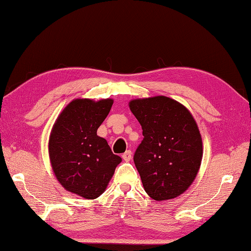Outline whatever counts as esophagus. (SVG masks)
<instances>
[{
  "label": "esophagus",
  "mask_w": 251,
  "mask_h": 251,
  "mask_svg": "<svg viewBox=\"0 0 251 251\" xmlns=\"http://www.w3.org/2000/svg\"><path fill=\"white\" fill-rule=\"evenodd\" d=\"M132 157V152L131 151H126L124 154H122V158H124L125 162H129Z\"/></svg>",
  "instance_id": "34e87169"
}]
</instances>
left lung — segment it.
<instances>
[{
    "mask_svg": "<svg viewBox=\"0 0 251 251\" xmlns=\"http://www.w3.org/2000/svg\"><path fill=\"white\" fill-rule=\"evenodd\" d=\"M129 107L143 130L133 159L144 190L156 201L175 199L191 186L201 166L202 138L195 118L166 96L132 99Z\"/></svg>",
    "mask_w": 251,
    "mask_h": 251,
    "instance_id": "8db88e82",
    "label": "left lung"
}]
</instances>
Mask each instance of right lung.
Wrapping results in <instances>:
<instances>
[{"instance_id":"right-lung-1","label":"right lung","mask_w":251,"mask_h":251,"mask_svg":"<svg viewBox=\"0 0 251 251\" xmlns=\"http://www.w3.org/2000/svg\"><path fill=\"white\" fill-rule=\"evenodd\" d=\"M112 103L111 98L73 99L56 118L49 136V158L56 180L87 200L102 195L122 160L97 135Z\"/></svg>"}]
</instances>
